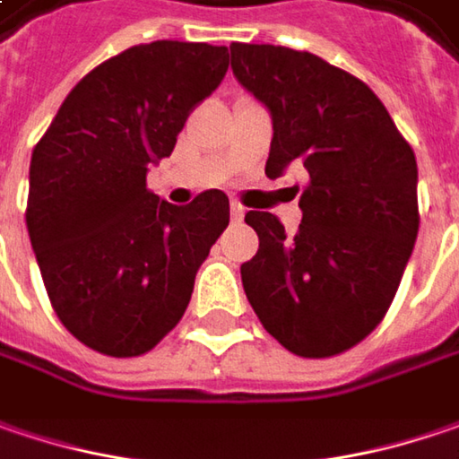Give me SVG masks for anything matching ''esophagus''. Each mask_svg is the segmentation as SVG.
Here are the masks:
<instances>
[{
    "label": "esophagus",
    "instance_id": "34e87169",
    "mask_svg": "<svg viewBox=\"0 0 459 459\" xmlns=\"http://www.w3.org/2000/svg\"><path fill=\"white\" fill-rule=\"evenodd\" d=\"M230 217H232V221H242V217H245V206H242L240 201H232V204H230Z\"/></svg>",
    "mask_w": 459,
    "mask_h": 459
}]
</instances>
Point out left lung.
I'll use <instances>...</instances> for the list:
<instances>
[{
  "instance_id": "obj_1",
  "label": "left lung",
  "mask_w": 459,
  "mask_h": 459,
  "mask_svg": "<svg viewBox=\"0 0 459 459\" xmlns=\"http://www.w3.org/2000/svg\"><path fill=\"white\" fill-rule=\"evenodd\" d=\"M232 72L273 118L265 175L302 162V224L247 212L258 253L242 287L264 328L305 359L343 354L379 325L419 235L416 154L364 82L307 51L232 43Z\"/></svg>"
}]
</instances>
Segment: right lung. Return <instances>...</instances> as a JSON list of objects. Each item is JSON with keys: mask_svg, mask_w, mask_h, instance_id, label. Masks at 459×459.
I'll return each mask as SVG.
<instances>
[{"mask_svg": "<svg viewBox=\"0 0 459 459\" xmlns=\"http://www.w3.org/2000/svg\"><path fill=\"white\" fill-rule=\"evenodd\" d=\"M224 46L154 40L84 74L30 160L28 235L51 307L92 351H152L180 323L195 271L230 224L212 188L172 206L147 188L188 113L224 80Z\"/></svg>", "mask_w": 459, "mask_h": 459, "instance_id": "right-lung-1", "label": "right lung"}]
</instances>
